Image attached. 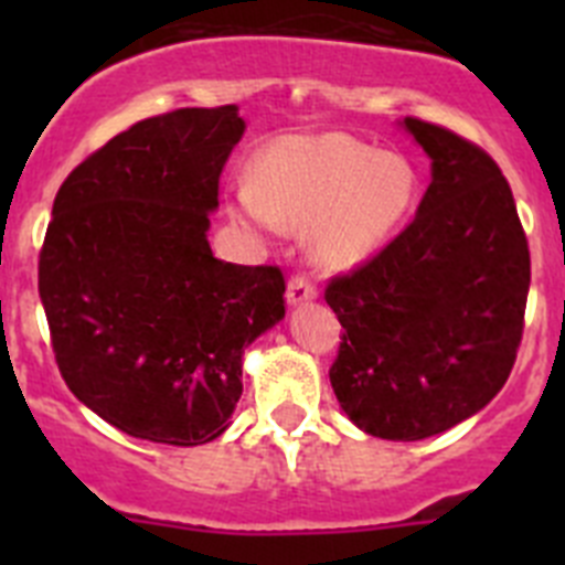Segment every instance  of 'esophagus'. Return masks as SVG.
<instances>
[{
	"instance_id": "1",
	"label": "esophagus",
	"mask_w": 565,
	"mask_h": 565,
	"mask_svg": "<svg viewBox=\"0 0 565 565\" xmlns=\"http://www.w3.org/2000/svg\"><path fill=\"white\" fill-rule=\"evenodd\" d=\"M313 297H317V286H313L306 274H294V277L288 279V291H286L288 306H302V302H308V299Z\"/></svg>"
}]
</instances>
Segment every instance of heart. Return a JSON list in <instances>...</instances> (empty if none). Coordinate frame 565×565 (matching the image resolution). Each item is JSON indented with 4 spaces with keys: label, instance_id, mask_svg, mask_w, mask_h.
I'll return each mask as SVG.
<instances>
[{
    "label": "heart",
    "instance_id": "obj_1",
    "mask_svg": "<svg viewBox=\"0 0 565 565\" xmlns=\"http://www.w3.org/2000/svg\"><path fill=\"white\" fill-rule=\"evenodd\" d=\"M413 194L416 172L402 154L344 132L288 135L259 154L232 214L252 228L311 226L317 263L351 268L382 248Z\"/></svg>",
    "mask_w": 565,
    "mask_h": 565
}]
</instances>
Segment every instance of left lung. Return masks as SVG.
<instances>
[{"instance_id": "8db88e82", "label": "left lung", "mask_w": 565, "mask_h": 565, "mask_svg": "<svg viewBox=\"0 0 565 565\" xmlns=\"http://www.w3.org/2000/svg\"><path fill=\"white\" fill-rule=\"evenodd\" d=\"M402 127L430 158L413 223L333 277L344 328L331 384L359 430L418 441L476 416L507 384L523 337L529 246L498 163L436 124Z\"/></svg>"}]
</instances>
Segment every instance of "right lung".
I'll list each match as a JSON object with an SVG mask.
<instances>
[{"label": "right lung", "mask_w": 565, "mask_h": 565, "mask_svg": "<svg viewBox=\"0 0 565 565\" xmlns=\"http://www.w3.org/2000/svg\"><path fill=\"white\" fill-rule=\"evenodd\" d=\"M246 132L237 107H186L115 135L67 174L39 254V297L73 396L132 438L223 436L243 353L286 317L277 266H234L209 214Z\"/></svg>", "instance_id": "add662e5"}]
</instances>
